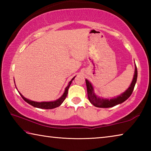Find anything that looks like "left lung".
<instances>
[{
    "label": "left lung",
    "mask_w": 151,
    "mask_h": 151,
    "mask_svg": "<svg viewBox=\"0 0 151 151\" xmlns=\"http://www.w3.org/2000/svg\"><path fill=\"white\" fill-rule=\"evenodd\" d=\"M137 66L135 65V70L134 77L132 79V81L131 85L127 90L122 93L121 95L116 96V98L112 99H103L100 98L97 96L94 93V88L92 84L89 82L87 79H86V88H87V94H88V99L89 101L91 102V104H93L94 106L99 107V108H109V107H112L117 105V104H121L126 100L128 98H129L130 96L131 95L132 91L134 90L135 84L137 83Z\"/></svg>",
    "instance_id": "1"
}]
</instances>
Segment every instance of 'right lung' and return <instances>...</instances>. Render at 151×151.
Wrapping results in <instances>:
<instances>
[{
    "label": "right lung",
    "instance_id": "right-lung-1",
    "mask_svg": "<svg viewBox=\"0 0 151 151\" xmlns=\"http://www.w3.org/2000/svg\"><path fill=\"white\" fill-rule=\"evenodd\" d=\"M75 78V76H74V77L72 78V80H71L69 82V83H68V85L65 88V92H64L63 95L61 96L59 99H57V100L55 101H50V102H35V101H32L29 100V99H26L25 97L22 96V94L19 93H19L20 94V95L21 96L22 98L24 99V101H25L27 103H29V104H30V105H32L34 107H37V108H39V109H52L56 108V107L59 106L60 104L63 103V101H65V99H66V96H67L68 88H69L70 85H71V83H72V81L74 80V78Z\"/></svg>",
    "mask_w": 151,
    "mask_h": 151
}]
</instances>
